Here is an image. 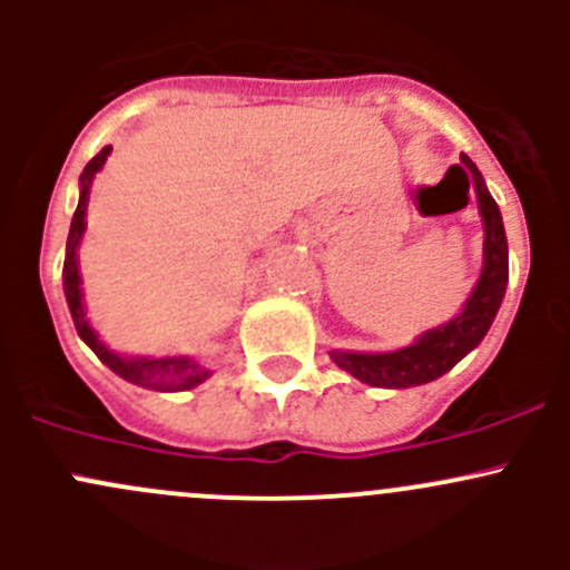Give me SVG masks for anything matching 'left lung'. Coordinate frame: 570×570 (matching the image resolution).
<instances>
[{"mask_svg":"<svg viewBox=\"0 0 570 570\" xmlns=\"http://www.w3.org/2000/svg\"><path fill=\"white\" fill-rule=\"evenodd\" d=\"M461 159L463 165H455V168H463L465 176H469V184H474L476 200H480V215L482 223H485V264H482L480 281H476L469 303H465L463 312L455 320L428 331L411 347L375 355L338 353V350H333L331 358L353 377L370 383V386L407 389L441 377L482 342L493 317H497L499 306H502L504 286H508V237H504L502 215H499L497 200L488 193L476 165L469 157Z\"/></svg>","mask_w":570,"mask_h":570,"instance_id":"8db88e82","label":"left lung"}]
</instances>
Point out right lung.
Listing matches in <instances>:
<instances>
[{
    "label": "right lung",
    "mask_w": 570,
    "mask_h": 570,
    "mask_svg": "<svg viewBox=\"0 0 570 570\" xmlns=\"http://www.w3.org/2000/svg\"><path fill=\"white\" fill-rule=\"evenodd\" d=\"M109 151L112 146H105L88 165H85L82 176V193H79V204L77 212L71 217V232H68V245H66V264H62V289H66V301L68 308H71L73 325H77V333L82 336V342L99 355L101 361L120 375L124 381L137 383V386H148L157 389V392H181V389L198 386L209 372L198 370V364L189 358H124V355L109 353L105 344L99 342V336L94 333V327L88 325L85 320V308H82V292H79V267H77V248L79 239H82L85 232V209H88V189L94 176L99 174L101 165L107 163Z\"/></svg>",
    "instance_id": "obj_1"
}]
</instances>
